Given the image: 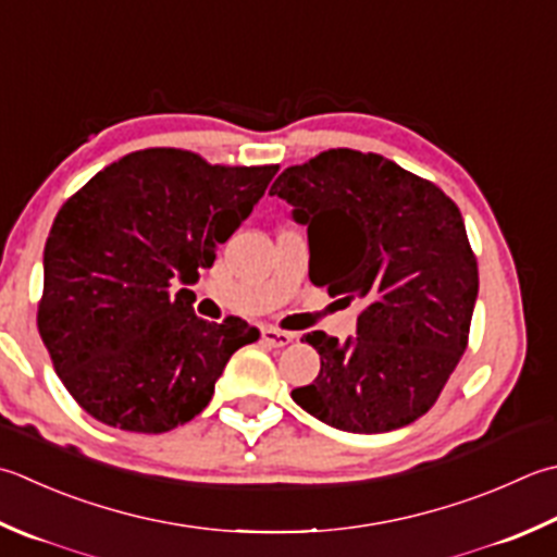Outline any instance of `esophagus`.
<instances>
[{"mask_svg":"<svg viewBox=\"0 0 557 557\" xmlns=\"http://www.w3.org/2000/svg\"><path fill=\"white\" fill-rule=\"evenodd\" d=\"M263 341L270 347H285L294 341V335L287 331H280V329H263Z\"/></svg>","mask_w":557,"mask_h":557,"instance_id":"obj_1","label":"esophagus"}]
</instances>
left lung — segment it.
Segmentation results:
<instances>
[{
    "instance_id": "left-lung-1",
    "label": "left lung",
    "mask_w": 557,
    "mask_h": 557,
    "mask_svg": "<svg viewBox=\"0 0 557 557\" xmlns=\"http://www.w3.org/2000/svg\"><path fill=\"white\" fill-rule=\"evenodd\" d=\"M270 195L307 226L313 285L359 299L357 335L301 337L321 355L292 398L357 434L391 432L428 412L468 343L478 263L459 207L430 181L379 154L331 149L289 166Z\"/></svg>"
}]
</instances>
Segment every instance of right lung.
Returning a JSON list of instances; mask_svg holds the SVG:
<instances>
[{"label": "right lung", "instance_id": "1", "mask_svg": "<svg viewBox=\"0 0 557 557\" xmlns=\"http://www.w3.org/2000/svg\"><path fill=\"white\" fill-rule=\"evenodd\" d=\"M277 166H210L193 151L141 149L62 205L42 253L38 331L54 372L91 418L159 434L212 400L242 319L202 321L193 292L265 195Z\"/></svg>", "mask_w": 557, "mask_h": 557}]
</instances>
